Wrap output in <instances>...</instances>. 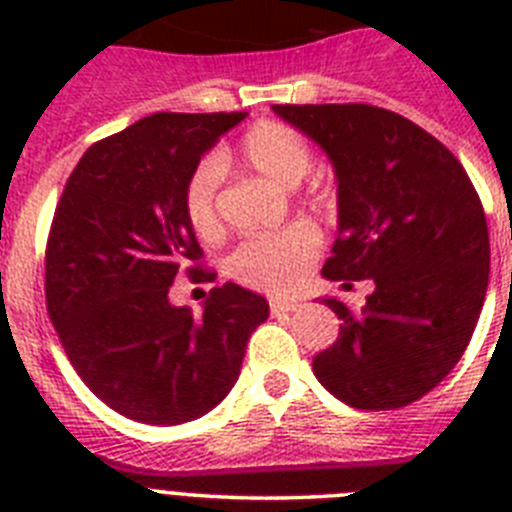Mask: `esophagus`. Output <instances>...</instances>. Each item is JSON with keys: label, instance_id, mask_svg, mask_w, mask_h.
<instances>
[{"label": "esophagus", "instance_id": "1", "mask_svg": "<svg viewBox=\"0 0 512 512\" xmlns=\"http://www.w3.org/2000/svg\"><path fill=\"white\" fill-rule=\"evenodd\" d=\"M302 307V302H297V300H279V297H274V300H269V310H271V315H287V312H295V310H300Z\"/></svg>", "mask_w": 512, "mask_h": 512}]
</instances>
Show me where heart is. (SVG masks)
<instances>
[{
	"label": "heart",
	"instance_id": "b5f03b06",
	"mask_svg": "<svg viewBox=\"0 0 512 512\" xmlns=\"http://www.w3.org/2000/svg\"><path fill=\"white\" fill-rule=\"evenodd\" d=\"M228 156L205 158L194 166L184 184V215L200 238L210 241L220 233L217 184L220 166ZM238 161L269 182L292 189L312 166V148L300 130L284 122H256L238 143ZM323 238L312 223H292L274 233L253 235L230 253L228 274L235 282L261 292H289L307 277L318 259Z\"/></svg>",
	"mask_w": 512,
	"mask_h": 512
}]
</instances>
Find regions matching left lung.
Listing matches in <instances>:
<instances>
[{
    "instance_id": "left-lung-1",
    "label": "left lung",
    "mask_w": 512,
    "mask_h": 512,
    "mask_svg": "<svg viewBox=\"0 0 512 512\" xmlns=\"http://www.w3.org/2000/svg\"><path fill=\"white\" fill-rule=\"evenodd\" d=\"M315 140L338 184V238L323 277L372 279L359 312L323 297L341 333L312 359L330 395L359 410L420 400L456 366L485 302L490 233L459 158L372 104H274Z\"/></svg>"
}]
</instances>
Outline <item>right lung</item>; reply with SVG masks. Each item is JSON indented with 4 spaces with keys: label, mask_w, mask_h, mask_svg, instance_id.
Segmentation results:
<instances>
[{
    "label": "right lung",
    "mask_w": 512,
    "mask_h": 512,
    "mask_svg": "<svg viewBox=\"0 0 512 512\" xmlns=\"http://www.w3.org/2000/svg\"><path fill=\"white\" fill-rule=\"evenodd\" d=\"M246 112H156L79 158L45 248V302L89 390L138 423L179 425L233 390L269 302L233 282L202 315L169 302L179 271L202 277L184 184ZM205 279H212L207 271Z\"/></svg>",
    "instance_id": "right-lung-1"
}]
</instances>
